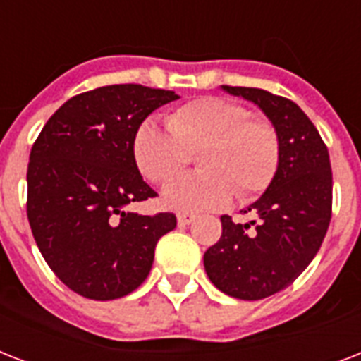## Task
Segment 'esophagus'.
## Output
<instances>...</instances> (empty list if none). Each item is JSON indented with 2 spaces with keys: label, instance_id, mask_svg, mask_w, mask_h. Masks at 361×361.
Listing matches in <instances>:
<instances>
[{
  "label": "esophagus",
  "instance_id": "1",
  "mask_svg": "<svg viewBox=\"0 0 361 361\" xmlns=\"http://www.w3.org/2000/svg\"><path fill=\"white\" fill-rule=\"evenodd\" d=\"M195 219H197V215L191 214V212H180V214H178V223H180L181 226L189 225V223H192Z\"/></svg>",
  "mask_w": 361,
  "mask_h": 361
}]
</instances>
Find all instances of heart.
Instances as JSON below:
<instances>
[{
    "mask_svg": "<svg viewBox=\"0 0 361 361\" xmlns=\"http://www.w3.org/2000/svg\"><path fill=\"white\" fill-rule=\"evenodd\" d=\"M166 128L144 121L130 147L140 174L153 183L172 180L198 152L202 172L164 187L163 200L170 208H221L234 192L241 202L252 200L268 189L279 166L281 144L274 125L252 118L243 104L228 99H192L166 116Z\"/></svg>",
    "mask_w": 361,
    "mask_h": 361,
    "instance_id": "1",
    "label": "heart"
}]
</instances>
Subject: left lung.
I'll return each instance as SVG.
<instances>
[{
  "instance_id": "left-lung-1",
  "label": "left lung",
  "mask_w": 361,
  "mask_h": 361,
  "mask_svg": "<svg viewBox=\"0 0 361 361\" xmlns=\"http://www.w3.org/2000/svg\"><path fill=\"white\" fill-rule=\"evenodd\" d=\"M264 110L279 135V166L262 197L243 212L258 221L221 217L223 234L204 252V268L221 292L262 300L298 279L319 252L331 219L330 155L322 136L294 101L258 87L223 86Z\"/></svg>"
}]
</instances>
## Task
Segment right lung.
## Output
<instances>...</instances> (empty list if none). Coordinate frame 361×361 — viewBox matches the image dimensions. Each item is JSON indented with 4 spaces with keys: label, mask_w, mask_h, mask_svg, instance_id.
Listing matches in <instances>:
<instances>
[{
    "label": "right lung",
    "mask_w": 361,
    "mask_h": 361,
    "mask_svg": "<svg viewBox=\"0 0 361 361\" xmlns=\"http://www.w3.org/2000/svg\"><path fill=\"white\" fill-rule=\"evenodd\" d=\"M178 95L140 84L84 92L59 106L33 142L27 221L59 281L90 300H116L149 274L157 241L176 215L125 212L155 198L133 159L140 123Z\"/></svg>",
    "instance_id": "right-lung-1"
}]
</instances>
